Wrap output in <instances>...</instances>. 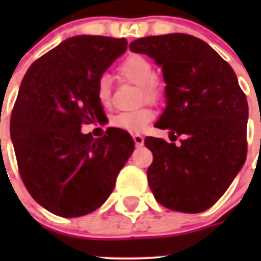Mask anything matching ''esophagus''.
<instances>
[{
  "label": "esophagus",
  "instance_id": "34e87169",
  "mask_svg": "<svg viewBox=\"0 0 261 261\" xmlns=\"http://www.w3.org/2000/svg\"><path fill=\"white\" fill-rule=\"evenodd\" d=\"M133 140H135L136 146H142L144 145V137L141 135H133Z\"/></svg>",
  "mask_w": 261,
  "mask_h": 261
}]
</instances>
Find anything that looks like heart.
Instances as JSON below:
<instances>
[{
  "label": "heart",
  "mask_w": 261,
  "mask_h": 261,
  "mask_svg": "<svg viewBox=\"0 0 261 261\" xmlns=\"http://www.w3.org/2000/svg\"><path fill=\"white\" fill-rule=\"evenodd\" d=\"M120 77L140 86L141 98L147 102L156 103L162 100L166 94L165 82L154 74V66L150 60L141 55H132L119 66ZM96 98L102 106H108L111 102V80L108 75L99 78L96 85ZM154 112L147 107L135 111L121 112L114 117L112 124L116 128L124 129L126 132H142L151 120Z\"/></svg>",
  "instance_id": "heart-1"
}]
</instances>
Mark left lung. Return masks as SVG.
Masks as SVG:
<instances>
[{"mask_svg":"<svg viewBox=\"0 0 261 261\" xmlns=\"http://www.w3.org/2000/svg\"><path fill=\"white\" fill-rule=\"evenodd\" d=\"M162 68L166 108L156 128L181 145L146 137L153 153L147 181L156 201L171 211L200 213L226 192L247 155L248 105L231 66L200 39L168 34L129 44Z\"/></svg>","mask_w":261,"mask_h":261,"instance_id":"8db88e82","label":"left lung"}]
</instances>
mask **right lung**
I'll return each mask as SVG.
<instances>
[{
	"instance_id": "obj_1",
	"label": "right lung",
	"mask_w": 261,
	"mask_h": 261,
	"mask_svg": "<svg viewBox=\"0 0 261 261\" xmlns=\"http://www.w3.org/2000/svg\"><path fill=\"white\" fill-rule=\"evenodd\" d=\"M126 39L73 36L36 60L19 87L10 136L27 191L65 218L89 214L108 199L135 150L123 129L94 138L82 124L105 116L99 78L126 50Z\"/></svg>"
}]
</instances>
